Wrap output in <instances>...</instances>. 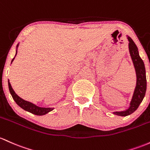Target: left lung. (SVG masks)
<instances>
[{"label": "left lung", "instance_id": "obj_1", "mask_svg": "<svg viewBox=\"0 0 150 150\" xmlns=\"http://www.w3.org/2000/svg\"><path fill=\"white\" fill-rule=\"evenodd\" d=\"M128 42V48L132 61L134 65L136 73V86L129 103V107L126 110L122 111L113 112V114L118 116L125 117L131 115L137 109L145 96L147 90V80H146V70L143 60L139 55L138 48L129 36L126 35Z\"/></svg>", "mask_w": 150, "mask_h": 150}]
</instances>
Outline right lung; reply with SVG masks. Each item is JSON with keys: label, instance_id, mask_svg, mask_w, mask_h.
I'll return each instance as SVG.
<instances>
[{"label": "right lung", "instance_id": "obj_1", "mask_svg": "<svg viewBox=\"0 0 150 150\" xmlns=\"http://www.w3.org/2000/svg\"><path fill=\"white\" fill-rule=\"evenodd\" d=\"M19 43L20 42H18L17 46H16V55H15L12 61H11V63L13 62L15 57H16V55H17L18 47ZM8 88H9L10 93H11V95H12L13 99L14 101L16 102V104L18 105L19 107H21L22 109H23L24 110H25V111L27 112H29L32 113V114L35 115H39V116H42V115H45L46 114H47V113L50 112L51 111H52V110L55 109L54 108H41V107L38 106V105L30 103V102L26 101V100H25L23 99H22L21 98H20L18 95L15 93L13 89L12 86H11V83H10L9 80H8Z\"/></svg>", "mask_w": 150, "mask_h": 150}]
</instances>
